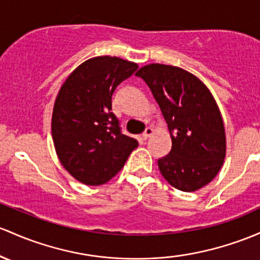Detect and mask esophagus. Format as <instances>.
<instances>
[{
	"mask_svg": "<svg viewBox=\"0 0 260 260\" xmlns=\"http://www.w3.org/2000/svg\"><path fill=\"white\" fill-rule=\"evenodd\" d=\"M153 133H154L153 128L152 127H148L147 129H145L144 132H143V135H142V137H143V139H148L150 136H153Z\"/></svg>",
	"mask_w": 260,
	"mask_h": 260,
	"instance_id": "34e87169",
	"label": "esophagus"
}]
</instances>
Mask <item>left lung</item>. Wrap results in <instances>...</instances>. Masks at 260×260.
<instances>
[{
	"instance_id": "8db88e82",
	"label": "left lung",
	"mask_w": 260,
	"mask_h": 260,
	"mask_svg": "<svg viewBox=\"0 0 260 260\" xmlns=\"http://www.w3.org/2000/svg\"><path fill=\"white\" fill-rule=\"evenodd\" d=\"M136 75L147 82L169 128L172 150L158 160L161 175L178 190L201 189L226 158V132L216 100L198 76L179 67L154 62Z\"/></svg>"
}]
</instances>
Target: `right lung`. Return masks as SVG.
<instances>
[{"label":"right lung","mask_w":260,"mask_h":260,"mask_svg":"<svg viewBox=\"0 0 260 260\" xmlns=\"http://www.w3.org/2000/svg\"><path fill=\"white\" fill-rule=\"evenodd\" d=\"M138 65L117 56H95L80 64L54 102L51 136L64 169L85 185L106 184L138 147L121 133L112 95Z\"/></svg>","instance_id":"add662e5"}]
</instances>
